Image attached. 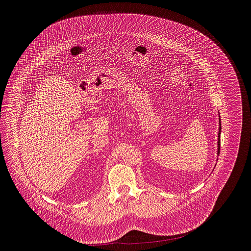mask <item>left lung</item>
<instances>
[{
  "label": "left lung",
  "mask_w": 251,
  "mask_h": 251,
  "mask_svg": "<svg viewBox=\"0 0 251 251\" xmlns=\"http://www.w3.org/2000/svg\"><path fill=\"white\" fill-rule=\"evenodd\" d=\"M219 114V112H218ZM219 118V124H218V135H217V156L219 155V151H220V133H221V122H220V116L218 117ZM216 161H217V158H216Z\"/></svg>",
  "instance_id": "obj_1"
}]
</instances>
